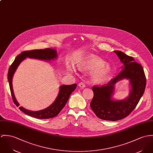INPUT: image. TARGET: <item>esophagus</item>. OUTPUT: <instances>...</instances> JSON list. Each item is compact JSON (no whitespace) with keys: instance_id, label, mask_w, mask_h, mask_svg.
Segmentation results:
<instances>
[{"instance_id":"esophagus-1","label":"esophagus","mask_w":153,"mask_h":153,"mask_svg":"<svg viewBox=\"0 0 153 153\" xmlns=\"http://www.w3.org/2000/svg\"><path fill=\"white\" fill-rule=\"evenodd\" d=\"M78 86L80 87V88H84L85 87V84L83 83V82H80V83H78Z\"/></svg>"}]
</instances>
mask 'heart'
Segmentation results:
<instances>
[{
    "instance_id": "obj_1",
    "label": "heart",
    "mask_w": 153,
    "mask_h": 153,
    "mask_svg": "<svg viewBox=\"0 0 153 153\" xmlns=\"http://www.w3.org/2000/svg\"><path fill=\"white\" fill-rule=\"evenodd\" d=\"M81 67L83 70H95L92 79L97 82L106 79L111 72L110 67L103 59L94 56H88L82 62Z\"/></svg>"
}]
</instances>
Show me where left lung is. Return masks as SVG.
<instances>
[{
  "label": "left lung",
  "mask_w": 153,
  "mask_h": 153,
  "mask_svg": "<svg viewBox=\"0 0 153 153\" xmlns=\"http://www.w3.org/2000/svg\"><path fill=\"white\" fill-rule=\"evenodd\" d=\"M124 66L122 71L105 85L93 86L94 97L91 108L97 117L105 120L116 121L125 118L133 111L143 96L146 85V78L142 66L134 59L120 51H114ZM127 78L132 86L131 94L122 101L111 99L114 85L118 80Z\"/></svg>",
  "instance_id": "1"
}]
</instances>
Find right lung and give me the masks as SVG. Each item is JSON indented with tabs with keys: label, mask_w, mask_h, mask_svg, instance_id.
<instances>
[{
	"label": "right lung",
	"mask_w": 153,
	"mask_h": 153,
	"mask_svg": "<svg viewBox=\"0 0 153 153\" xmlns=\"http://www.w3.org/2000/svg\"><path fill=\"white\" fill-rule=\"evenodd\" d=\"M26 57L50 61L56 58L57 55L56 50L47 48L43 50H33L23 51L16 56L12 64L9 68L7 74V79L9 83V86L13 101L17 106H19V104L17 102L14 97L12 87V78L15 71L17 69L20 63ZM76 88V83L70 85H61L59 88L58 95L56 98L54 102L45 109L39 111H30L21 106L19 107V109L28 116L37 119H44L54 117L64 108L70 97L71 94L75 91Z\"/></svg>",
	"instance_id": "1"
}]
</instances>
